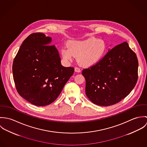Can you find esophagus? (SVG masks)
<instances>
[{
    "label": "esophagus",
    "instance_id": "esophagus-1",
    "mask_svg": "<svg viewBox=\"0 0 147 147\" xmlns=\"http://www.w3.org/2000/svg\"><path fill=\"white\" fill-rule=\"evenodd\" d=\"M75 71L76 72H81V70L80 68H79L78 67H75Z\"/></svg>",
    "mask_w": 147,
    "mask_h": 147
}]
</instances>
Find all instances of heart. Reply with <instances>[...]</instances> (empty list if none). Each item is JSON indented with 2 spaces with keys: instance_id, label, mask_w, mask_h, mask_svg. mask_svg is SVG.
<instances>
[{
  "instance_id": "b5f03b06",
  "label": "heart",
  "mask_w": 147,
  "mask_h": 147,
  "mask_svg": "<svg viewBox=\"0 0 147 147\" xmlns=\"http://www.w3.org/2000/svg\"><path fill=\"white\" fill-rule=\"evenodd\" d=\"M67 47H63L61 53L66 62L73 61L77 57L78 62L83 66H90L97 63L105 53V44L102 40L90 37L82 41H71Z\"/></svg>"
}]
</instances>
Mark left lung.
I'll use <instances>...</instances> for the list:
<instances>
[{
    "instance_id": "8db88e82",
    "label": "left lung",
    "mask_w": 147,
    "mask_h": 147,
    "mask_svg": "<svg viewBox=\"0 0 147 147\" xmlns=\"http://www.w3.org/2000/svg\"><path fill=\"white\" fill-rule=\"evenodd\" d=\"M138 61L126 42L109 49L93 66L83 70L85 93L94 104L107 106L127 96L138 80Z\"/></svg>"
}]
</instances>
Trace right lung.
Segmentation results:
<instances>
[{"label": "right lung", "mask_w": 147, "mask_h": 147, "mask_svg": "<svg viewBox=\"0 0 147 147\" xmlns=\"http://www.w3.org/2000/svg\"><path fill=\"white\" fill-rule=\"evenodd\" d=\"M52 38L44 33L29 35L13 61L12 73L19 94L33 105L44 106L53 102L74 72L63 67Z\"/></svg>", "instance_id": "1"}]
</instances>
